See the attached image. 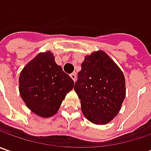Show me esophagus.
Segmentation results:
<instances>
[{"label":"esophagus","mask_w":151,"mask_h":151,"mask_svg":"<svg viewBox=\"0 0 151 151\" xmlns=\"http://www.w3.org/2000/svg\"><path fill=\"white\" fill-rule=\"evenodd\" d=\"M70 77L72 78V80L74 81H76V72H73L70 74Z\"/></svg>","instance_id":"1"}]
</instances>
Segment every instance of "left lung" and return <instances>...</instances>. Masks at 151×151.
<instances>
[{"label": "left lung", "mask_w": 151, "mask_h": 151, "mask_svg": "<svg viewBox=\"0 0 151 151\" xmlns=\"http://www.w3.org/2000/svg\"><path fill=\"white\" fill-rule=\"evenodd\" d=\"M74 89L85 117L95 124H106L117 116L124 100V76L112 59L99 50L85 57Z\"/></svg>", "instance_id": "obj_1"}]
</instances>
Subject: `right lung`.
Segmentation results:
<instances>
[{
    "mask_svg": "<svg viewBox=\"0 0 151 151\" xmlns=\"http://www.w3.org/2000/svg\"><path fill=\"white\" fill-rule=\"evenodd\" d=\"M74 87V81L55 60L50 51L38 54L27 64L19 76L21 97L32 113L50 118Z\"/></svg>",
    "mask_w": 151,
    "mask_h": 151,
    "instance_id": "right-lung-1",
    "label": "right lung"
}]
</instances>
